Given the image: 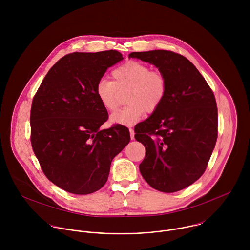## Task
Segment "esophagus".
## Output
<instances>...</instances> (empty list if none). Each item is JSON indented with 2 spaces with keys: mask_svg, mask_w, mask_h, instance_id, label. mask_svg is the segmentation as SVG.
Here are the masks:
<instances>
[{
  "mask_svg": "<svg viewBox=\"0 0 250 250\" xmlns=\"http://www.w3.org/2000/svg\"><path fill=\"white\" fill-rule=\"evenodd\" d=\"M129 131H130V136H131V140H134V139H135V132H134V130H133L132 128H130V129H129Z\"/></svg>",
  "mask_w": 250,
  "mask_h": 250,
  "instance_id": "34e87169",
  "label": "esophagus"
}]
</instances>
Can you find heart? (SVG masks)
<instances>
[{"instance_id": "1", "label": "heart", "mask_w": 250, "mask_h": 250, "mask_svg": "<svg viewBox=\"0 0 250 250\" xmlns=\"http://www.w3.org/2000/svg\"><path fill=\"white\" fill-rule=\"evenodd\" d=\"M112 82L101 80L95 94L107 111H114L120 104V93L127 91V106L111 115V121L130 126L146 113L155 112L163 104L167 91V80L159 71L137 61H129L111 71Z\"/></svg>"}]
</instances>
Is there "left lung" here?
<instances>
[{
    "label": "left lung",
    "mask_w": 250,
    "mask_h": 250,
    "mask_svg": "<svg viewBox=\"0 0 250 250\" xmlns=\"http://www.w3.org/2000/svg\"><path fill=\"white\" fill-rule=\"evenodd\" d=\"M129 57L154 64L167 80L161 107L135 126V139L146 150L140 171L153 188L178 191L203 175L214 151L218 126L214 92L180 54L154 50Z\"/></svg>",
    "instance_id": "left-lung-1"
}]
</instances>
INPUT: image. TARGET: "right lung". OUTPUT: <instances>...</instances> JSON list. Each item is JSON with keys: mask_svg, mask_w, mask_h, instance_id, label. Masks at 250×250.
<instances>
[{"mask_svg": "<svg viewBox=\"0 0 250 250\" xmlns=\"http://www.w3.org/2000/svg\"><path fill=\"white\" fill-rule=\"evenodd\" d=\"M115 50L75 52L58 61L43 79L31 108V143L52 183L74 194H89L107 182L112 159L130 143L129 129L108 118L95 86L122 61Z\"/></svg>", "mask_w": 250, "mask_h": 250, "instance_id": "right-lung-1", "label": "right lung"}]
</instances>
